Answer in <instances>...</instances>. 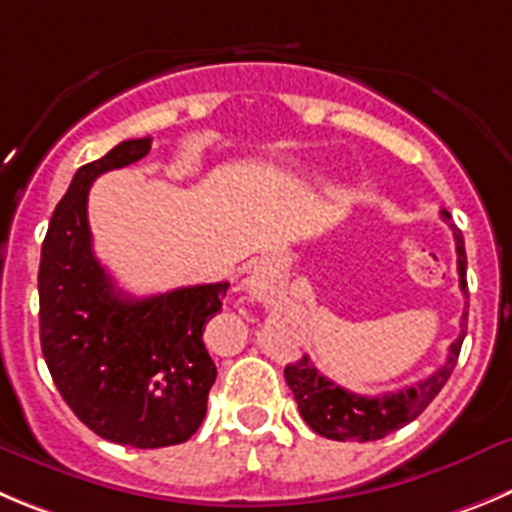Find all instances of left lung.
<instances>
[{"label": "left lung", "mask_w": 512, "mask_h": 512, "mask_svg": "<svg viewBox=\"0 0 512 512\" xmlns=\"http://www.w3.org/2000/svg\"><path fill=\"white\" fill-rule=\"evenodd\" d=\"M442 219L444 222L452 219L447 209H442ZM450 227L457 245L460 288L467 295L465 240H462V232L455 224H450ZM465 321L467 313H462V333L450 346L447 361L432 376H427L419 384L409 386V389L396 391V394L361 396L341 389V386L333 384L331 379H326L321 371L315 369L308 356H303L295 364L285 366V381H288L290 391H293L295 401H298L300 414H303V419L308 422V427L313 432L328 439H338V442H348V439L374 442V439L386 437V434L396 432L404 424L414 422L432 404L434 396L442 391V386L447 384V379L455 371L457 356H460L462 338H465Z\"/></svg>", "instance_id": "1"}]
</instances>
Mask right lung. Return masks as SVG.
Wrapping results in <instances>:
<instances>
[{"mask_svg":"<svg viewBox=\"0 0 512 512\" xmlns=\"http://www.w3.org/2000/svg\"><path fill=\"white\" fill-rule=\"evenodd\" d=\"M151 138L118 143L75 171L40 257V343L52 381L98 437L138 450L181 444L207 414L217 366L204 348L229 283L131 298L93 252L88 191L95 176L136 164Z\"/></svg>","mask_w":512,"mask_h":512,"instance_id":"add662e5","label":"right lung"}]
</instances>
